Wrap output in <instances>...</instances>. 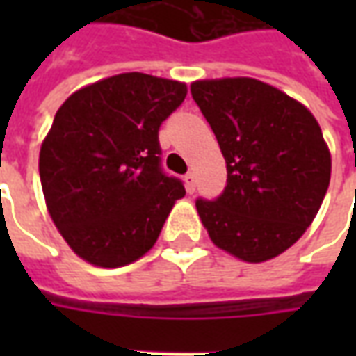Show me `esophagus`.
I'll list each match as a JSON object with an SVG mask.
<instances>
[{"mask_svg": "<svg viewBox=\"0 0 356 356\" xmlns=\"http://www.w3.org/2000/svg\"><path fill=\"white\" fill-rule=\"evenodd\" d=\"M183 181H185L186 193H194V188H196V175H194L193 171H188Z\"/></svg>", "mask_w": 356, "mask_h": 356, "instance_id": "esophagus-1", "label": "esophagus"}]
</instances>
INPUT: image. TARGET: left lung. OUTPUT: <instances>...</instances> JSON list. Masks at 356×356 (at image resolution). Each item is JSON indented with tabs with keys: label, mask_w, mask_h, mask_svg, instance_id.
<instances>
[{
	"label": "left lung",
	"mask_w": 356,
	"mask_h": 356,
	"mask_svg": "<svg viewBox=\"0 0 356 356\" xmlns=\"http://www.w3.org/2000/svg\"><path fill=\"white\" fill-rule=\"evenodd\" d=\"M227 162V186L196 209L219 250L263 263L293 246L321 209L332 156L311 110L255 78L191 83Z\"/></svg>",
	"instance_id": "8db88e82"
}]
</instances>
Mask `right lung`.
Wrapping results in <instances>:
<instances>
[{"mask_svg": "<svg viewBox=\"0 0 356 356\" xmlns=\"http://www.w3.org/2000/svg\"><path fill=\"white\" fill-rule=\"evenodd\" d=\"M185 81L125 72L74 91L40 150L53 223L83 261L118 268L152 250L185 188L160 170L158 129Z\"/></svg>", "mask_w": 356, "mask_h": 356, "instance_id": "add662e5", "label": "right lung"}]
</instances>
